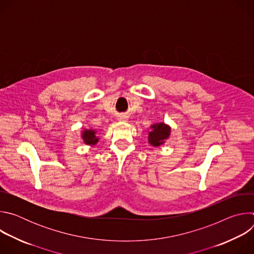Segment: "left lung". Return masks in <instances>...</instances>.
<instances>
[{"label": "left lung", "mask_w": 254, "mask_h": 254, "mask_svg": "<svg viewBox=\"0 0 254 254\" xmlns=\"http://www.w3.org/2000/svg\"><path fill=\"white\" fill-rule=\"evenodd\" d=\"M151 128L152 129L149 132V142L154 147L163 144L171 132V127L163 123L153 125Z\"/></svg>", "instance_id": "1"}]
</instances>
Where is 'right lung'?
<instances>
[{
    "label": "right lung",
    "mask_w": 254,
    "mask_h": 254,
    "mask_svg": "<svg viewBox=\"0 0 254 254\" xmlns=\"http://www.w3.org/2000/svg\"><path fill=\"white\" fill-rule=\"evenodd\" d=\"M82 138L86 144H95L98 141L96 131L92 129H85L82 132Z\"/></svg>",
    "instance_id": "right-lung-1"
}]
</instances>
